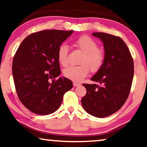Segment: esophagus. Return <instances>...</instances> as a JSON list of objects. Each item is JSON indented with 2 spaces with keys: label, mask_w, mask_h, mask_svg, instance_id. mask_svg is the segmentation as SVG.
Here are the masks:
<instances>
[{
  "label": "esophagus",
  "mask_w": 147,
  "mask_h": 147,
  "mask_svg": "<svg viewBox=\"0 0 147 147\" xmlns=\"http://www.w3.org/2000/svg\"><path fill=\"white\" fill-rule=\"evenodd\" d=\"M74 86H75V87H76V86H80V84L79 83H77V82H74Z\"/></svg>",
  "instance_id": "1"
}]
</instances>
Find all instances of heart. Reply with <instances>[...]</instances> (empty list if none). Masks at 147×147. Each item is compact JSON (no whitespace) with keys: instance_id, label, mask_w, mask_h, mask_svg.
Returning <instances> with one entry per match:
<instances>
[{"instance_id":"obj_1","label":"heart","mask_w":147,"mask_h":147,"mask_svg":"<svg viewBox=\"0 0 147 147\" xmlns=\"http://www.w3.org/2000/svg\"><path fill=\"white\" fill-rule=\"evenodd\" d=\"M76 48L83 52L80 57V65L70 66L64 69L63 75L65 78L75 82H80L90 72H96L103 65L105 58V52L102 48L98 47L94 40L88 35H82L74 42ZM68 47L63 44L57 51L58 61L61 65H67Z\"/></svg>"}]
</instances>
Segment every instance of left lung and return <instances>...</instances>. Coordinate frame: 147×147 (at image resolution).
I'll return each instance as SVG.
<instances>
[{
  "label": "left lung",
  "instance_id": "1",
  "mask_svg": "<svg viewBox=\"0 0 147 147\" xmlns=\"http://www.w3.org/2000/svg\"><path fill=\"white\" fill-rule=\"evenodd\" d=\"M104 43V63L92 81L100 85L86 84L82 98L84 109L91 115L104 118L117 112L127 100L134 76V62L129 49L121 38L110 34L93 33Z\"/></svg>",
  "mask_w": 147,
  "mask_h": 147
}]
</instances>
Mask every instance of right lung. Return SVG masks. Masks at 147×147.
I'll return each mask as SVG.
<instances>
[{
	"label": "right lung",
	"instance_id": "obj_1",
	"mask_svg": "<svg viewBox=\"0 0 147 147\" xmlns=\"http://www.w3.org/2000/svg\"><path fill=\"white\" fill-rule=\"evenodd\" d=\"M73 32L52 29L32 33L22 41L14 56L12 70L18 97L33 113H53L64 94L73 87L66 78L55 80L61 74L58 49Z\"/></svg>",
	"mask_w": 147,
	"mask_h": 147
}]
</instances>
